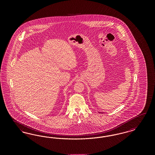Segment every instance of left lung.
<instances>
[{
    "instance_id": "left-lung-1",
    "label": "left lung",
    "mask_w": 155,
    "mask_h": 155,
    "mask_svg": "<svg viewBox=\"0 0 155 155\" xmlns=\"http://www.w3.org/2000/svg\"><path fill=\"white\" fill-rule=\"evenodd\" d=\"M99 113H100V112H99Z\"/></svg>"
}]
</instances>
